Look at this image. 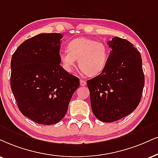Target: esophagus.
Returning a JSON list of instances; mask_svg holds the SVG:
<instances>
[{"instance_id":"34e87169","label":"esophagus","mask_w":158,"mask_h":158,"mask_svg":"<svg viewBox=\"0 0 158 158\" xmlns=\"http://www.w3.org/2000/svg\"><path fill=\"white\" fill-rule=\"evenodd\" d=\"M80 84H81V86H84V85H86V81H84V80H81L80 81Z\"/></svg>"}]
</instances>
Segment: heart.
Returning a JSON list of instances; mask_svg holds the SVG:
<instances>
[{
	"instance_id": "1",
	"label": "heart",
	"mask_w": 158,
	"mask_h": 158,
	"mask_svg": "<svg viewBox=\"0 0 158 158\" xmlns=\"http://www.w3.org/2000/svg\"><path fill=\"white\" fill-rule=\"evenodd\" d=\"M108 47L97 40L87 37L75 39L68 43L67 50L60 52V62L68 73H72L78 60L80 69L89 77L102 73L108 59Z\"/></svg>"
}]
</instances>
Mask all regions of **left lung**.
Masks as SVG:
<instances>
[{"label":"left lung","mask_w":158,"mask_h":158,"mask_svg":"<svg viewBox=\"0 0 158 158\" xmlns=\"http://www.w3.org/2000/svg\"><path fill=\"white\" fill-rule=\"evenodd\" d=\"M112 49L99 75L87 81L93 114L99 120L113 122L131 114L141 101L144 86L141 53L129 41L114 37Z\"/></svg>","instance_id":"8db88e82"}]
</instances>
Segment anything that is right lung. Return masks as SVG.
<instances>
[{
	"mask_svg": "<svg viewBox=\"0 0 158 158\" xmlns=\"http://www.w3.org/2000/svg\"><path fill=\"white\" fill-rule=\"evenodd\" d=\"M59 33L25 40L11 61V89L19 110L40 124L58 123L67 114L79 78L60 65Z\"/></svg>",
	"mask_w": 158,
	"mask_h": 158,
	"instance_id": "obj_1",
	"label": "right lung"
}]
</instances>
